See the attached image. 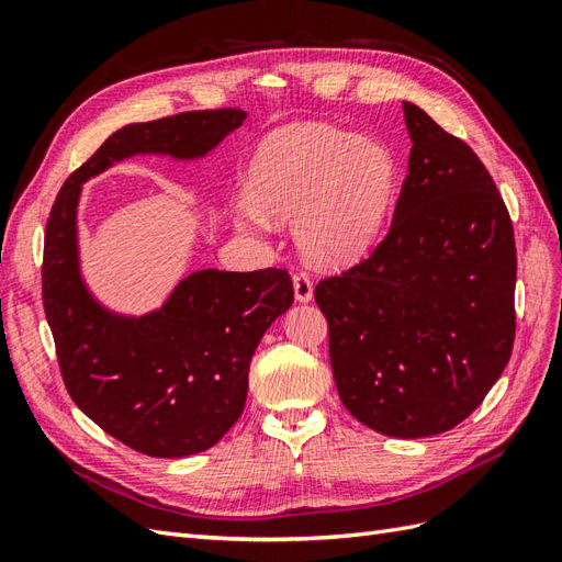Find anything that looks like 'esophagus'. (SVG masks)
<instances>
[{"label":"esophagus","mask_w":562,"mask_h":562,"mask_svg":"<svg viewBox=\"0 0 562 562\" xmlns=\"http://www.w3.org/2000/svg\"><path fill=\"white\" fill-rule=\"evenodd\" d=\"M293 291H295L297 302H312L314 283L307 274H304V271H295V274H293Z\"/></svg>","instance_id":"1"}]
</instances>
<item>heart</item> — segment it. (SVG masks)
Returning a JSON list of instances; mask_svg holds the SVG:
<instances>
[{
	"instance_id": "1",
	"label": "heart",
	"mask_w": 562,
	"mask_h": 562,
	"mask_svg": "<svg viewBox=\"0 0 562 562\" xmlns=\"http://www.w3.org/2000/svg\"><path fill=\"white\" fill-rule=\"evenodd\" d=\"M250 199L234 203V223L265 232L293 220L295 239L321 265L351 262L372 246L391 192V161L370 138L333 126H293L260 145L248 168Z\"/></svg>"
}]
</instances>
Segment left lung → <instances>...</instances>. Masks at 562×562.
Listing matches in <instances>:
<instances>
[{"instance_id":"1","label":"left lung","mask_w":562,"mask_h":562,"mask_svg":"<svg viewBox=\"0 0 562 562\" xmlns=\"http://www.w3.org/2000/svg\"><path fill=\"white\" fill-rule=\"evenodd\" d=\"M403 114L413 147L384 241L314 295L347 411L424 438L467 419L512 359L516 244L475 151L405 100Z\"/></svg>"}]
</instances>
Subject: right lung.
<instances>
[{
    "mask_svg": "<svg viewBox=\"0 0 562 562\" xmlns=\"http://www.w3.org/2000/svg\"><path fill=\"white\" fill-rule=\"evenodd\" d=\"M241 110H203L126 124L67 178L44 239L42 295L67 391L79 411L149 457L213 448L241 417L262 335L293 304L283 269H199L147 314L105 307L81 274L83 182L140 157L199 161L244 124Z\"/></svg>",
    "mask_w": 562,
    "mask_h": 562,
    "instance_id": "right-lung-1",
    "label": "right lung"
}]
</instances>
